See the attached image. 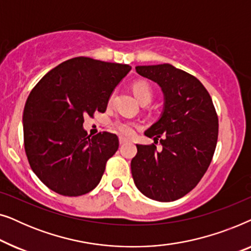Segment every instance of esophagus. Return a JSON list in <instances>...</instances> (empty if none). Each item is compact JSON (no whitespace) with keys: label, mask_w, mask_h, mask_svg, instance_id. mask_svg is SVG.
I'll return each instance as SVG.
<instances>
[{"label":"esophagus","mask_w":251,"mask_h":251,"mask_svg":"<svg viewBox=\"0 0 251 251\" xmlns=\"http://www.w3.org/2000/svg\"><path fill=\"white\" fill-rule=\"evenodd\" d=\"M120 144H121V145H123V144H126V142H128V139L126 138H125V137H120Z\"/></svg>","instance_id":"1"}]
</instances>
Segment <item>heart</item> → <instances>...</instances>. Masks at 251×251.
I'll use <instances>...</instances> for the list:
<instances>
[{
	"instance_id": "1",
	"label": "heart",
	"mask_w": 251,
	"mask_h": 251,
	"mask_svg": "<svg viewBox=\"0 0 251 251\" xmlns=\"http://www.w3.org/2000/svg\"><path fill=\"white\" fill-rule=\"evenodd\" d=\"M132 90L137 99H138L140 102H147V104H149V102L152 100L153 90H152V87H151L147 82L145 81L135 82L132 85ZM113 97H114V95L112 94L111 97L108 99L109 104L112 102ZM135 126H136L135 123L131 121H126V120H119V121L115 123V128L118 129V131L126 136L132 135L133 131H135Z\"/></svg>"
}]
</instances>
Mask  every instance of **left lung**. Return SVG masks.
I'll use <instances>...</instances> for the list:
<instances>
[{"label": "left lung", "instance_id": "left-lung-1", "mask_svg": "<svg viewBox=\"0 0 251 251\" xmlns=\"http://www.w3.org/2000/svg\"><path fill=\"white\" fill-rule=\"evenodd\" d=\"M137 73L156 82L164 96L159 121L145 136L159 140L137 145L131 160L136 186L145 197L160 202L183 198L197 186L214 156L218 118L211 97L193 75L170 64L137 66Z\"/></svg>", "mask_w": 251, "mask_h": 251}]
</instances>
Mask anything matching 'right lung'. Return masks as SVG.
I'll return each instance as SVG.
<instances>
[{
    "mask_svg": "<svg viewBox=\"0 0 251 251\" xmlns=\"http://www.w3.org/2000/svg\"><path fill=\"white\" fill-rule=\"evenodd\" d=\"M131 67L88 57L64 61L41 78L24 108V144L29 166L42 183L65 197H78L100 181L119 138L88 136L84 115L104 113Z\"/></svg>",
    "mask_w": 251,
    "mask_h": 251,
    "instance_id": "add662e5",
    "label": "right lung"
}]
</instances>
